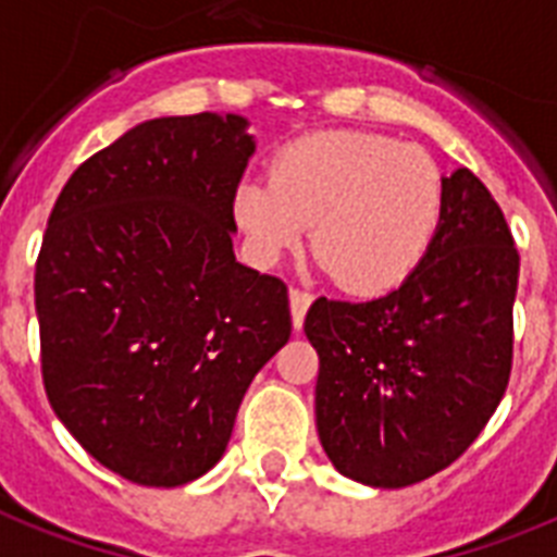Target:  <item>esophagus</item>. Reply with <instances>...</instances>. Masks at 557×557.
I'll use <instances>...</instances> for the list:
<instances>
[{"instance_id":"1","label":"esophagus","mask_w":557,"mask_h":557,"mask_svg":"<svg viewBox=\"0 0 557 557\" xmlns=\"http://www.w3.org/2000/svg\"><path fill=\"white\" fill-rule=\"evenodd\" d=\"M312 305V296L305 289H289V315H293V327L301 330L305 324V315Z\"/></svg>"}]
</instances>
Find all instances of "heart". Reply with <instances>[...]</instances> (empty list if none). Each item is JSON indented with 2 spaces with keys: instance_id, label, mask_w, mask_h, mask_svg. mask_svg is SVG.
Listing matches in <instances>:
<instances>
[{
  "instance_id": "obj_1",
  "label": "heart",
  "mask_w": 557,
  "mask_h": 557,
  "mask_svg": "<svg viewBox=\"0 0 557 557\" xmlns=\"http://www.w3.org/2000/svg\"><path fill=\"white\" fill-rule=\"evenodd\" d=\"M444 213V178L424 150L389 136L321 131L273 156L268 178L233 193L252 259L275 264L312 224L321 268L356 296L401 287L424 261Z\"/></svg>"
}]
</instances>
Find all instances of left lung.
Returning <instances> with one entry per match:
<instances>
[{"label": "left lung", "instance_id": "obj_1", "mask_svg": "<svg viewBox=\"0 0 557 557\" xmlns=\"http://www.w3.org/2000/svg\"><path fill=\"white\" fill-rule=\"evenodd\" d=\"M516 242L467 168L444 176V213L424 261L372 301H312L315 426L342 475L401 490L470 447L512 370Z\"/></svg>", "mask_w": 557, "mask_h": 557}]
</instances>
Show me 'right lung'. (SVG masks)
I'll use <instances>...</instances> for the list:
<instances>
[{"instance_id":"add662e5","label":"right lung","mask_w":557,"mask_h":557,"mask_svg":"<svg viewBox=\"0 0 557 557\" xmlns=\"http://www.w3.org/2000/svg\"><path fill=\"white\" fill-rule=\"evenodd\" d=\"M247 124H136L76 168L48 219L34 284L48 401L133 484L213 470L293 330L284 282L233 252V193L256 153Z\"/></svg>"}]
</instances>
